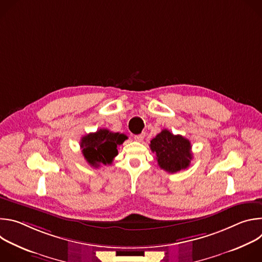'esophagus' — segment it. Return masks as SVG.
Here are the masks:
<instances>
[{"label":"esophagus","instance_id":"34e87169","mask_svg":"<svg viewBox=\"0 0 262 262\" xmlns=\"http://www.w3.org/2000/svg\"><path fill=\"white\" fill-rule=\"evenodd\" d=\"M145 138V134H140V135H136L135 136V140L138 142H142Z\"/></svg>","mask_w":262,"mask_h":262}]
</instances>
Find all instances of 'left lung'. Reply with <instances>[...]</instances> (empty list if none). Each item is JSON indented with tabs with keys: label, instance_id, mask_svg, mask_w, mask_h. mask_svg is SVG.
<instances>
[{
	"label": "left lung",
	"instance_id": "8db88e82",
	"mask_svg": "<svg viewBox=\"0 0 262 262\" xmlns=\"http://www.w3.org/2000/svg\"><path fill=\"white\" fill-rule=\"evenodd\" d=\"M149 146L157 155L160 168L169 173L186 169L193 159L191 142L180 135H173L168 129H163L157 135Z\"/></svg>",
	"mask_w": 262,
	"mask_h": 262
}]
</instances>
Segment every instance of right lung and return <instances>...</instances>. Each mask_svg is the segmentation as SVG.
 Wrapping results in <instances>:
<instances>
[{"instance_id": "add662e5", "label": "right lung", "mask_w": 262, "mask_h": 262, "mask_svg": "<svg viewBox=\"0 0 262 262\" xmlns=\"http://www.w3.org/2000/svg\"><path fill=\"white\" fill-rule=\"evenodd\" d=\"M127 139L124 134L113 133L100 128L95 133L84 136L81 140V148L85 160L92 167L111 165L118 155L117 147Z\"/></svg>"}]
</instances>
